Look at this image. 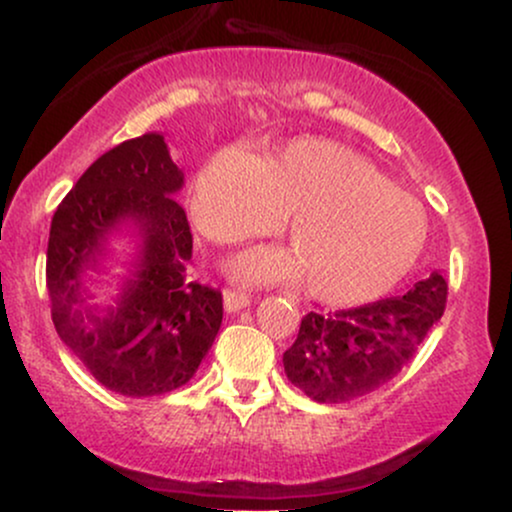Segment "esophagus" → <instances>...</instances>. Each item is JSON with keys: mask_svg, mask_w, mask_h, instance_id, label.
Instances as JSON below:
<instances>
[{"mask_svg": "<svg viewBox=\"0 0 512 512\" xmlns=\"http://www.w3.org/2000/svg\"><path fill=\"white\" fill-rule=\"evenodd\" d=\"M250 303H252V296H248L245 291H240V289L223 291V305H226L228 313H238V310L248 308Z\"/></svg>", "mask_w": 512, "mask_h": 512, "instance_id": "1", "label": "esophagus"}]
</instances>
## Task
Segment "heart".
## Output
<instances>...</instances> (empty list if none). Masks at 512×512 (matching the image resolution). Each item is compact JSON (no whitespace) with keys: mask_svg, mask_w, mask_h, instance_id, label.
Wrapping results in <instances>:
<instances>
[{"mask_svg":"<svg viewBox=\"0 0 512 512\" xmlns=\"http://www.w3.org/2000/svg\"><path fill=\"white\" fill-rule=\"evenodd\" d=\"M291 214L293 250H250L233 269L252 281L308 276L325 303L380 296L414 267L426 211L351 146L301 137L272 161L243 146L216 151L195 187V219L216 243L279 231Z\"/></svg>","mask_w":512,"mask_h":512,"instance_id":"heart-1","label":"heart"}]
</instances>
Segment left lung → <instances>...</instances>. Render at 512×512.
<instances>
[{"label":"left lung","mask_w":512,"mask_h":512,"mask_svg":"<svg viewBox=\"0 0 512 512\" xmlns=\"http://www.w3.org/2000/svg\"><path fill=\"white\" fill-rule=\"evenodd\" d=\"M448 281L433 272L404 296L308 313L284 354L286 378L315 402L342 404L390 383L443 317Z\"/></svg>","instance_id":"8db88e82"}]
</instances>
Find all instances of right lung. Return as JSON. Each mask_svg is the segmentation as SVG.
<instances>
[{
    "instance_id": "add662e5",
    "label": "right lung",
    "mask_w": 512,
    "mask_h": 512,
    "mask_svg": "<svg viewBox=\"0 0 512 512\" xmlns=\"http://www.w3.org/2000/svg\"><path fill=\"white\" fill-rule=\"evenodd\" d=\"M182 170L161 134L117 144L93 161L52 216L48 293L60 339L98 383L127 397H158L190 383L219 334V289L187 279L192 233L175 202ZM143 250L118 308H85L83 274L97 268L120 222Z\"/></svg>"
}]
</instances>
